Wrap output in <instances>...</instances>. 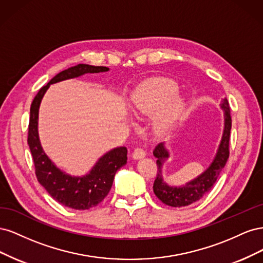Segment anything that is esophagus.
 Returning <instances> with one entry per match:
<instances>
[{
	"mask_svg": "<svg viewBox=\"0 0 263 263\" xmlns=\"http://www.w3.org/2000/svg\"><path fill=\"white\" fill-rule=\"evenodd\" d=\"M132 157L135 159V160H138V159H142L146 157V151L141 148H136L133 151Z\"/></svg>",
	"mask_w": 263,
	"mask_h": 263,
	"instance_id": "obj_1",
	"label": "esophagus"
}]
</instances>
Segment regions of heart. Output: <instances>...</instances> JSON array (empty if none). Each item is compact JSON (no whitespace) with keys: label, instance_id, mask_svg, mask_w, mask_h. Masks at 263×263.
Listing matches in <instances>:
<instances>
[{"label":"heart","instance_id":"obj_1","mask_svg":"<svg viewBox=\"0 0 263 263\" xmlns=\"http://www.w3.org/2000/svg\"><path fill=\"white\" fill-rule=\"evenodd\" d=\"M179 85L170 79H153L142 85L134 98V110L136 113L155 114L159 110L156 127L161 132L171 129L183 114L185 98L178 94Z\"/></svg>","mask_w":263,"mask_h":263}]
</instances>
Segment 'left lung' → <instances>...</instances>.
Returning a JSON list of instances; mask_svg holds the SVG:
<instances>
[{"mask_svg": "<svg viewBox=\"0 0 263 263\" xmlns=\"http://www.w3.org/2000/svg\"><path fill=\"white\" fill-rule=\"evenodd\" d=\"M220 108L224 112V130L218 145L216 155L213 161L200 176L185 183L184 185H170L163 180L162 168L164 162L170 158L169 150L165 142H160L154 150V156L157 158V178L154 183V192L156 196L165 205L172 208H183L201 200L213 189L215 182L218 179L219 173L229 157V135L232 129V117H230L229 103L225 98L220 103Z\"/></svg>", "mask_w": 263, "mask_h": 263, "instance_id": "left-lung-1", "label": "left lung"}]
</instances>
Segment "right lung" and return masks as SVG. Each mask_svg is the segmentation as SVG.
<instances>
[{
  "instance_id": "add662e5",
  "label": "right lung",
  "mask_w": 263,
  "mask_h": 263,
  "mask_svg": "<svg viewBox=\"0 0 263 263\" xmlns=\"http://www.w3.org/2000/svg\"><path fill=\"white\" fill-rule=\"evenodd\" d=\"M108 70L106 67L90 66L84 63L63 70L39 90L30 105L27 142L33 156L37 180L53 200L73 210H89L104 200L113 185L117 170L127 163V149L126 147L110 149L99 158L92 169L84 176H71L59 169L42 147L38 134L39 106L51 84L79 78L86 73L106 72Z\"/></svg>"
}]
</instances>
